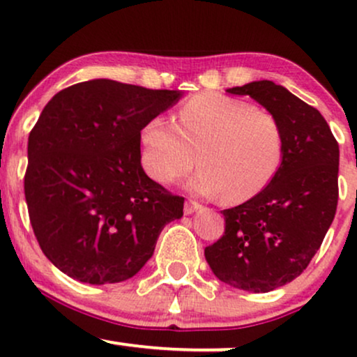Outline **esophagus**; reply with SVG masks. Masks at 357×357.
<instances>
[{
	"label": "esophagus",
	"instance_id": "1",
	"mask_svg": "<svg viewBox=\"0 0 357 357\" xmlns=\"http://www.w3.org/2000/svg\"><path fill=\"white\" fill-rule=\"evenodd\" d=\"M199 208H202V204L196 203V202H186L184 203V215H192L195 211H198Z\"/></svg>",
	"mask_w": 357,
	"mask_h": 357
}]
</instances>
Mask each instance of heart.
<instances>
[{"label":"heart","instance_id":"obj_1","mask_svg":"<svg viewBox=\"0 0 357 357\" xmlns=\"http://www.w3.org/2000/svg\"><path fill=\"white\" fill-rule=\"evenodd\" d=\"M141 162L155 183L169 184L196 165L191 188L204 196L243 203L275 178L284 139L277 119L248 102L216 92L188 99L176 126L153 117L141 129Z\"/></svg>","mask_w":357,"mask_h":357}]
</instances>
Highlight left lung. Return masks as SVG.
Returning <instances> with one entry per match:
<instances>
[{
  "instance_id": "8db88e82",
  "label": "left lung",
  "mask_w": 357,
  "mask_h": 357,
  "mask_svg": "<svg viewBox=\"0 0 357 357\" xmlns=\"http://www.w3.org/2000/svg\"><path fill=\"white\" fill-rule=\"evenodd\" d=\"M250 96L277 119L284 149L264 191L223 210L225 235L204 248L225 284L265 294L297 278L321 248L337 208L339 144L317 109L270 80L227 90Z\"/></svg>"
}]
</instances>
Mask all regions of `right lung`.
<instances>
[{"instance_id":"add662e5","label":"right lung","mask_w":357,"mask_h":357,"mask_svg":"<svg viewBox=\"0 0 357 357\" xmlns=\"http://www.w3.org/2000/svg\"><path fill=\"white\" fill-rule=\"evenodd\" d=\"M96 79L60 90L30 137L24 198L45 257L92 285L134 277L153 257L159 233L183 216L184 198L141 166V129L181 99Z\"/></svg>"}]
</instances>
